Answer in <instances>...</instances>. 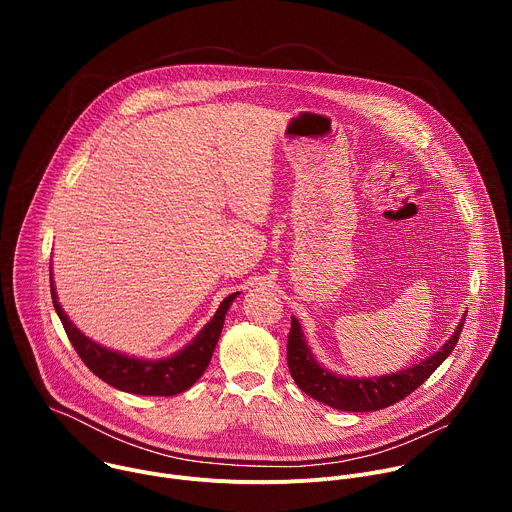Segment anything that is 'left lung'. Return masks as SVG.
Here are the masks:
<instances>
[{"instance_id":"8db88e82","label":"left lung","mask_w":512,"mask_h":512,"mask_svg":"<svg viewBox=\"0 0 512 512\" xmlns=\"http://www.w3.org/2000/svg\"><path fill=\"white\" fill-rule=\"evenodd\" d=\"M464 320L466 314L462 316L454 334L446 340V344L440 350L429 354L425 360L417 364H411V367L381 377H346L322 367L316 360L312 348L308 346L302 324L298 322V318L291 316V330L287 340V367L296 385L306 395L324 405L352 413L379 411L405 399L409 393H413L421 383L429 379V375L452 354L464 328Z\"/></svg>"}]
</instances>
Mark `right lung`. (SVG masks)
Returning a JSON list of instances; mask_svg holds the SVG:
<instances>
[{
	"label": "right lung",
	"mask_w": 512,
	"mask_h": 512,
	"mask_svg": "<svg viewBox=\"0 0 512 512\" xmlns=\"http://www.w3.org/2000/svg\"><path fill=\"white\" fill-rule=\"evenodd\" d=\"M50 294L54 310L64 326V332L75 346L79 356L87 367L107 385L133 393V395H145V397H172L186 389H190L206 371L208 362L212 358L214 346L218 342V336L223 332L225 316L231 308V304L237 300L241 291L227 296L210 322L178 352L166 356V358H137L113 348H107L89 336H85L72 320L62 310L56 287L50 273Z\"/></svg>",
	"instance_id": "right-lung-1"
}]
</instances>
